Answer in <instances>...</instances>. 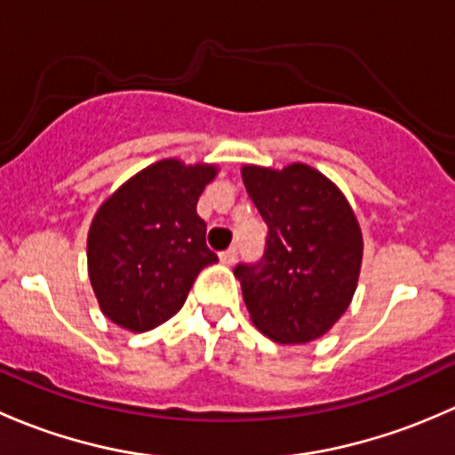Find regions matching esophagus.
I'll return each instance as SVG.
<instances>
[{"instance_id": "obj_1", "label": "esophagus", "mask_w": 455, "mask_h": 455, "mask_svg": "<svg viewBox=\"0 0 455 455\" xmlns=\"http://www.w3.org/2000/svg\"><path fill=\"white\" fill-rule=\"evenodd\" d=\"M235 259H237V249H235V246H233V249L222 251V253H220V261H222V264H227V266L235 264Z\"/></svg>"}]
</instances>
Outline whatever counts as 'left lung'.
Segmentation results:
<instances>
[{"instance_id": "obj_1", "label": "left lung", "mask_w": 455, "mask_h": 455, "mask_svg": "<svg viewBox=\"0 0 455 455\" xmlns=\"http://www.w3.org/2000/svg\"><path fill=\"white\" fill-rule=\"evenodd\" d=\"M242 178L268 235L261 259L235 266L251 319L277 343L328 332L356 291L363 240L341 191L308 164H246Z\"/></svg>"}]
</instances>
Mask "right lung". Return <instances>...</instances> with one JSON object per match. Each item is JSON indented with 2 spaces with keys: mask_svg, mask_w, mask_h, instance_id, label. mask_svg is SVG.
I'll list each match as a JSON object with an SVG mask.
<instances>
[{
  "mask_svg": "<svg viewBox=\"0 0 455 455\" xmlns=\"http://www.w3.org/2000/svg\"><path fill=\"white\" fill-rule=\"evenodd\" d=\"M213 164L160 160L100 204L87 235L90 282L108 319L132 332L164 323L218 255L196 204Z\"/></svg>",
  "mask_w": 455,
  "mask_h": 455,
  "instance_id": "right-lung-1",
  "label": "right lung"
}]
</instances>
